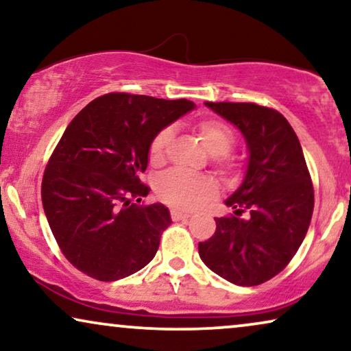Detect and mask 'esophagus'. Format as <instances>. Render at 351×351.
<instances>
[{"label":"esophagus","instance_id":"obj_1","mask_svg":"<svg viewBox=\"0 0 351 351\" xmlns=\"http://www.w3.org/2000/svg\"><path fill=\"white\" fill-rule=\"evenodd\" d=\"M171 217H172V220H185V219H189L190 217V214L189 213H180V210H176V209H172L171 210Z\"/></svg>","mask_w":351,"mask_h":351}]
</instances>
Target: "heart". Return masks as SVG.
<instances>
[{
	"instance_id": "1",
	"label": "heart",
	"mask_w": 351,
	"mask_h": 351,
	"mask_svg": "<svg viewBox=\"0 0 351 351\" xmlns=\"http://www.w3.org/2000/svg\"><path fill=\"white\" fill-rule=\"evenodd\" d=\"M195 132L201 143L215 161L223 166L225 155L233 147V132L227 124L219 119H201L195 124ZM172 141L169 129H162L153 138L148 160L153 166H160L166 160L167 147ZM155 191L162 203L177 210H195L217 196L219 186L214 179L208 176H189L182 172H167L156 182Z\"/></svg>"
}]
</instances>
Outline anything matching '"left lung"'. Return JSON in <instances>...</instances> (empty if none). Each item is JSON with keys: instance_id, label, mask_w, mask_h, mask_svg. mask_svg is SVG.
Here are the masks:
<instances>
[{"instance_id": "8db88e82", "label": "left lung", "mask_w": 351, "mask_h": 351, "mask_svg": "<svg viewBox=\"0 0 351 351\" xmlns=\"http://www.w3.org/2000/svg\"><path fill=\"white\" fill-rule=\"evenodd\" d=\"M234 124L247 147L241 185L215 219V233L198 244L201 261L238 286H257L286 268L304 241L315 195L304 152L280 112L247 102H204ZM248 213L246 219L239 217Z\"/></svg>"}]
</instances>
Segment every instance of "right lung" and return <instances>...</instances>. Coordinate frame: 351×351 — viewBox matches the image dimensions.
Here are the masks:
<instances>
[{
	"instance_id": "1",
	"label": "right lung",
	"mask_w": 351,
	"mask_h": 351,
	"mask_svg": "<svg viewBox=\"0 0 351 351\" xmlns=\"http://www.w3.org/2000/svg\"><path fill=\"white\" fill-rule=\"evenodd\" d=\"M193 108L186 99L112 93L66 126L43 176L41 199L60 251L84 275L117 281L155 257L172 220L165 204H137L150 191L141 174L156 134Z\"/></svg>"
}]
</instances>
